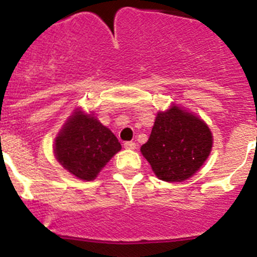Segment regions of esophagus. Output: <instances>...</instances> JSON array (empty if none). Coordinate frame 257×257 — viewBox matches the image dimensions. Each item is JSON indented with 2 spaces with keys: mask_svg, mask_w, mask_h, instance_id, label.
Wrapping results in <instances>:
<instances>
[{
  "mask_svg": "<svg viewBox=\"0 0 257 257\" xmlns=\"http://www.w3.org/2000/svg\"><path fill=\"white\" fill-rule=\"evenodd\" d=\"M137 145L134 142H125L124 143V148H126V150H136Z\"/></svg>",
  "mask_w": 257,
  "mask_h": 257,
  "instance_id": "obj_1",
  "label": "esophagus"
}]
</instances>
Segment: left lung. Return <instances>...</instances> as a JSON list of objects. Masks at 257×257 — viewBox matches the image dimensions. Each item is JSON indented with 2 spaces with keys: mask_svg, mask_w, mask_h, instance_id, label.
Returning <instances> with one entry per match:
<instances>
[{
  "mask_svg": "<svg viewBox=\"0 0 257 257\" xmlns=\"http://www.w3.org/2000/svg\"><path fill=\"white\" fill-rule=\"evenodd\" d=\"M212 147L213 136L207 123L172 104L170 109L157 112L141 152L158 179L181 183L204 165Z\"/></svg>",
  "mask_w": 257,
  "mask_h": 257,
  "instance_id": "8db88e82",
  "label": "left lung"
}]
</instances>
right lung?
<instances>
[{
	"label": "right lung",
	"mask_w": 257,
	"mask_h": 257,
	"mask_svg": "<svg viewBox=\"0 0 257 257\" xmlns=\"http://www.w3.org/2000/svg\"><path fill=\"white\" fill-rule=\"evenodd\" d=\"M53 148L64 170L77 179L91 181L121 146L92 112L88 114L77 107L58 132Z\"/></svg>",
	"instance_id": "obj_1"
}]
</instances>
